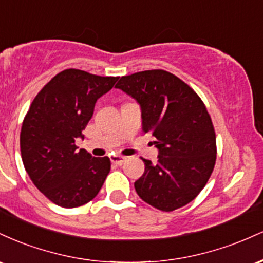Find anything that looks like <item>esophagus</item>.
<instances>
[{"label": "esophagus", "instance_id": "obj_1", "mask_svg": "<svg viewBox=\"0 0 263 263\" xmlns=\"http://www.w3.org/2000/svg\"><path fill=\"white\" fill-rule=\"evenodd\" d=\"M111 162L114 163V164H117V165H122L123 163H125L126 161H127V158L123 156H119V155H114L110 157Z\"/></svg>", "mask_w": 263, "mask_h": 263}]
</instances>
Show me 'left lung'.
I'll return each instance as SVG.
<instances>
[{
	"label": "left lung",
	"mask_w": 263,
	"mask_h": 263,
	"mask_svg": "<svg viewBox=\"0 0 263 263\" xmlns=\"http://www.w3.org/2000/svg\"><path fill=\"white\" fill-rule=\"evenodd\" d=\"M117 89L140 105L142 129L152 134L158 161L143 159L135 182L143 201L173 211L193 200L213 173L216 137L206 107L192 87L161 69L122 77Z\"/></svg>",
	"instance_id": "8db88e82"
}]
</instances>
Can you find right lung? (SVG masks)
<instances>
[{
  "label": "right lung",
  "mask_w": 263,
  "mask_h": 263,
  "mask_svg": "<svg viewBox=\"0 0 263 263\" xmlns=\"http://www.w3.org/2000/svg\"><path fill=\"white\" fill-rule=\"evenodd\" d=\"M119 78L66 69L33 100L21 129V155L34 185L54 204L77 208L100 192L111 168L108 157L77 151V138L92 117L96 101Z\"/></svg>",
  "instance_id": "right-lung-1"
}]
</instances>
